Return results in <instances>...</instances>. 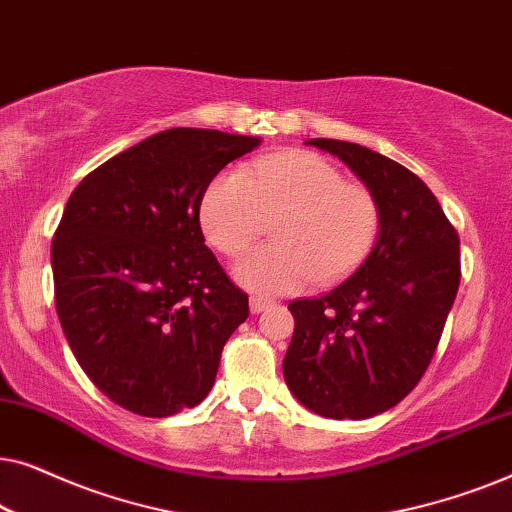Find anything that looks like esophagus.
<instances>
[{"mask_svg": "<svg viewBox=\"0 0 512 512\" xmlns=\"http://www.w3.org/2000/svg\"><path fill=\"white\" fill-rule=\"evenodd\" d=\"M270 305H272V300L263 298V296H251V300H249V307H251V312H254V314L268 310Z\"/></svg>", "mask_w": 512, "mask_h": 512, "instance_id": "esophagus-1", "label": "esophagus"}]
</instances>
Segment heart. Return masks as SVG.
Returning a JSON list of instances; mask_svg holds the SVG:
<instances>
[{"mask_svg":"<svg viewBox=\"0 0 512 512\" xmlns=\"http://www.w3.org/2000/svg\"><path fill=\"white\" fill-rule=\"evenodd\" d=\"M279 219L272 247L254 249L235 277L258 293H291L349 275L380 233V205L370 188L347 181L314 151L263 156L226 170L202 195L200 226L223 256H240Z\"/></svg>","mask_w":512,"mask_h":512,"instance_id":"b5f03b06","label":"heart"}]
</instances>
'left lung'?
Segmentation results:
<instances>
[{"label":"left lung","mask_w":512,"mask_h":512,"mask_svg":"<svg viewBox=\"0 0 512 512\" xmlns=\"http://www.w3.org/2000/svg\"><path fill=\"white\" fill-rule=\"evenodd\" d=\"M307 144L338 156L380 205V235L352 277L293 300L284 380L305 408L368 419L401 403L436 354L461 279L459 235L417 174L366 146Z\"/></svg>","instance_id":"8db88e82"}]
</instances>
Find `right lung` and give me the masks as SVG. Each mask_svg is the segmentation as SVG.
I'll list each match as a JSON object with an SVG mask.
<instances>
[{
  "label": "right lung",
  "instance_id": "add662e5",
  "mask_svg": "<svg viewBox=\"0 0 512 512\" xmlns=\"http://www.w3.org/2000/svg\"><path fill=\"white\" fill-rule=\"evenodd\" d=\"M258 142L163 130L69 195L51 247L55 310L83 373L135 415L195 408L249 317V296L207 249L200 205L216 174Z\"/></svg>",
  "mask_w": 512,
  "mask_h": 512
}]
</instances>
